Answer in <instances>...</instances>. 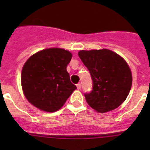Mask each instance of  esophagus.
Listing matches in <instances>:
<instances>
[{
    "label": "esophagus",
    "instance_id": "34e87169",
    "mask_svg": "<svg viewBox=\"0 0 150 150\" xmlns=\"http://www.w3.org/2000/svg\"><path fill=\"white\" fill-rule=\"evenodd\" d=\"M76 87H77V89H80V88H81V84H80V83H78V84L76 85Z\"/></svg>",
    "mask_w": 150,
    "mask_h": 150
}]
</instances>
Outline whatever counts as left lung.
<instances>
[{
	"instance_id": "8db88e82",
	"label": "left lung",
	"mask_w": 150,
	"mask_h": 150,
	"mask_svg": "<svg viewBox=\"0 0 150 150\" xmlns=\"http://www.w3.org/2000/svg\"><path fill=\"white\" fill-rule=\"evenodd\" d=\"M78 55L91 74L93 88L85 94L88 105L98 112L117 108L132 88V71L120 55L111 50H81Z\"/></svg>"
}]
</instances>
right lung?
Returning a JSON list of instances; mask_svg holds the SVG:
<instances>
[{"instance_id":"1","label":"right lung","mask_w":150,"mask_h":150,"mask_svg":"<svg viewBox=\"0 0 150 150\" xmlns=\"http://www.w3.org/2000/svg\"><path fill=\"white\" fill-rule=\"evenodd\" d=\"M72 54L50 48L34 54L25 63L21 74L24 95L30 104L46 112H55L64 104L76 86L70 79L67 66Z\"/></svg>"}]
</instances>
